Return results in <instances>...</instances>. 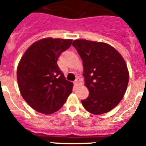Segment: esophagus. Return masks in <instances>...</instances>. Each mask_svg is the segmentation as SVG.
Instances as JSON below:
<instances>
[{"label":"esophagus","instance_id":"esophagus-1","mask_svg":"<svg viewBox=\"0 0 146 146\" xmlns=\"http://www.w3.org/2000/svg\"><path fill=\"white\" fill-rule=\"evenodd\" d=\"M80 82H81V80H80V78L77 77L75 81H74V84H75L76 86H78V85L80 83Z\"/></svg>","mask_w":146,"mask_h":146}]
</instances>
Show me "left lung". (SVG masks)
<instances>
[{
	"label": "left lung",
	"mask_w": 146,
	"mask_h": 146,
	"mask_svg": "<svg viewBox=\"0 0 146 146\" xmlns=\"http://www.w3.org/2000/svg\"><path fill=\"white\" fill-rule=\"evenodd\" d=\"M83 64V76L89 96L82 100L84 108L92 114H102L121 101L129 82L124 59L114 48L103 42L74 40Z\"/></svg>",
	"instance_id": "left-lung-1"
}]
</instances>
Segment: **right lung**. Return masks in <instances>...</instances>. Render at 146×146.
<instances>
[{"instance_id": "right-lung-1", "label": "right lung", "mask_w": 146, "mask_h": 146, "mask_svg": "<svg viewBox=\"0 0 146 146\" xmlns=\"http://www.w3.org/2000/svg\"><path fill=\"white\" fill-rule=\"evenodd\" d=\"M72 40L47 38L33 43L24 53L17 67V82L22 96L34 110L50 114L60 109L72 92L57 66V59L71 46Z\"/></svg>"}]
</instances>
